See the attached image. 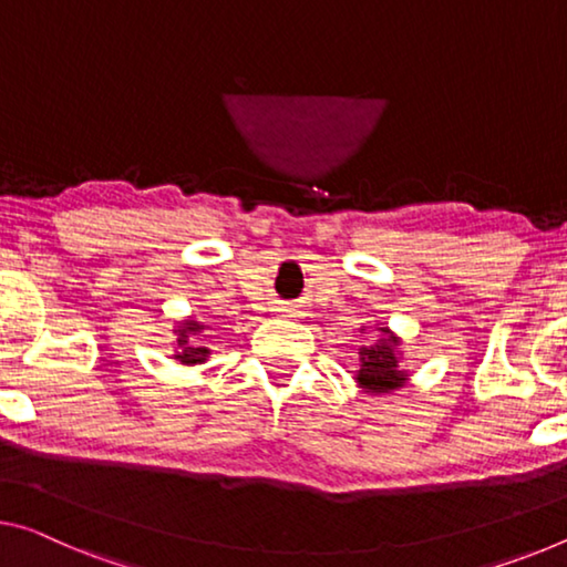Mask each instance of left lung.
<instances>
[{
  "label": "left lung",
  "mask_w": 567,
  "mask_h": 567,
  "mask_svg": "<svg viewBox=\"0 0 567 567\" xmlns=\"http://www.w3.org/2000/svg\"><path fill=\"white\" fill-rule=\"evenodd\" d=\"M382 339L362 347L360 350V370H357V382L364 388V393H390V390L403 388L408 380L405 370L398 364V337L380 329Z\"/></svg>",
  "instance_id": "1"
}]
</instances>
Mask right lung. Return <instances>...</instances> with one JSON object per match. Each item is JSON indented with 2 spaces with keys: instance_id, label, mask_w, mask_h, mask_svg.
<instances>
[{
  "instance_id": "add662e5",
  "label": "right lung",
  "mask_w": 567,
  "mask_h": 567,
  "mask_svg": "<svg viewBox=\"0 0 567 567\" xmlns=\"http://www.w3.org/2000/svg\"><path fill=\"white\" fill-rule=\"evenodd\" d=\"M203 329H205V324H199V321H193V319L185 321V327L174 329V332H177V347H179V352L174 354V360L182 364H199L207 360L210 350H207V347L195 344V337L203 332Z\"/></svg>"
}]
</instances>
